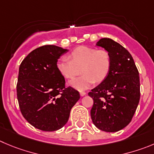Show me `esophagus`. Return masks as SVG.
I'll return each mask as SVG.
<instances>
[{
  "mask_svg": "<svg viewBox=\"0 0 154 154\" xmlns=\"http://www.w3.org/2000/svg\"><path fill=\"white\" fill-rule=\"evenodd\" d=\"M80 96H81V97H84V96H85V95L87 94V93H85L84 91H80Z\"/></svg>",
  "mask_w": 154,
  "mask_h": 154,
  "instance_id": "1",
  "label": "esophagus"
}]
</instances>
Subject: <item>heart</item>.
Returning a JSON list of instances; mask_svg holds the SVG:
<instances>
[{
    "label": "heart",
    "instance_id": "1",
    "mask_svg": "<svg viewBox=\"0 0 154 154\" xmlns=\"http://www.w3.org/2000/svg\"><path fill=\"white\" fill-rule=\"evenodd\" d=\"M70 58L61 57L57 62V68L63 77L69 80L79 75L80 71L84 74L70 82V85L78 90L89 88L96 81L100 83L104 80L111 69V55L104 48L79 46L71 51Z\"/></svg>",
    "mask_w": 154,
    "mask_h": 154
}]
</instances>
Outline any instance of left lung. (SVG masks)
I'll list each match as a JSON object with an SVG mask.
<instances>
[{"label":"left lung","instance_id":"8db88e82","mask_svg":"<svg viewBox=\"0 0 154 154\" xmlns=\"http://www.w3.org/2000/svg\"><path fill=\"white\" fill-rule=\"evenodd\" d=\"M97 45L109 52L112 65L106 79L88 93L93 100L90 116L99 129L116 132L131 122L137 109L140 96L139 72L132 56L119 43L103 38Z\"/></svg>","mask_w":154,"mask_h":154}]
</instances>
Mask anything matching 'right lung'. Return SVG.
Returning a JSON list of instances; mask_svg holds the SVG:
<instances>
[{
  "label": "right lung",
  "instance_id": "right-lung-1",
  "mask_svg": "<svg viewBox=\"0 0 154 154\" xmlns=\"http://www.w3.org/2000/svg\"><path fill=\"white\" fill-rule=\"evenodd\" d=\"M68 51L47 45L35 48L21 62L17 96L23 116L30 125L44 131L61 128L80 93L67 87L57 68V59Z\"/></svg>",
  "mask_w": 154,
  "mask_h": 154
}]
</instances>
